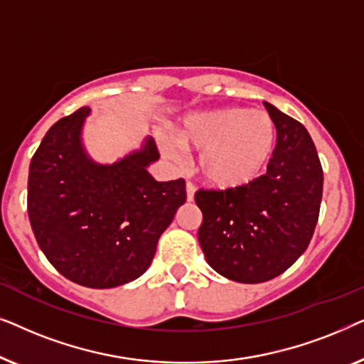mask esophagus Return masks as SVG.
I'll list each match as a JSON object with an SVG mask.
<instances>
[{"instance_id":"esophagus-1","label":"esophagus","mask_w":364,"mask_h":364,"mask_svg":"<svg viewBox=\"0 0 364 364\" xmlns=\"http://www.w3.org/2000/svg\"><path fill=\"white\" fill-rule=\"evenodd\" d=\"M186 191H187V200L188 202H193V196H196V187H193L191 182H187Z\"/></svg>"}]
</instances>
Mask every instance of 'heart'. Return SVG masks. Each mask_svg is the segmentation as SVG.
Returning a JSON list of instances; mask_svg holds the SVG:
<instances>
[{
  "mask_svg": "<svg viewBox=\"0 0 364 364\" xmlns=\"http://www.w3.org/2000/svg\"><path fill=\"white\" fill-rule=\"evenodd\" d=\"M182 147L202 152L198 171L218 191H242L260 181L277 149V126L262 109L223 107L191 114L176 129ZM164 152L172 161L181 154L166 142Z\"/></svg>",
  "mask_w": 364,
  "mask_h": 364,
  "instance_id": "b5f03b06",
  "label": "heart"
}]
</instances>
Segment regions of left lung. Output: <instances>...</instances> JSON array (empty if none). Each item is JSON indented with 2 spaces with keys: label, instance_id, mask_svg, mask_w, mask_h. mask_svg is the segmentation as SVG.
Listing matches in <instances>:
<instances>
[{
  "label": "left lung",
  "instance_id": "obj_1",
  "mask_svg": "<svg viewBox=\"0 0 364 364\" xmlns=\"http://www.w3.org/2000/svg\"><path fill=\"white\" fill-rule=\"evenodd\" d=\"M277 126V149L267 173L242 191H198V228L207 263L238 283L282 275L306 250L323 196L315 144L300 122L265 102Z\"/></svg>",
  "mask_w": 364,
  "mask_h": 364
}]
</instances>
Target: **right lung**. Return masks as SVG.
I'll list each match as a JSON object with an SVG mask.
<instances>
[{"label": "right lung", "instance_id": "obj_1", "mask_svg": "<svg viewBox=\"0 0 364 364\" xmlns=\"http://www.w3.org/2000/svg\"><path fill=\"white\" fill-rule=\"evenodd\" d=\"M89 107L46 132L29 164L28 215L49 263L77 285L114 288L146 273L159 238L186 203V181L159 182L151 136L112 164L82 141Z\"/></svg>", "mask_w": 364, "mask_h": 364}]
</instances>
